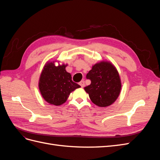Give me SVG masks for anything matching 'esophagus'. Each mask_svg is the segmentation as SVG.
Segmentation results:
<instances>
[{"label": "esophagus", "instance_id": "34e87169", "mask_svg": "<svg viewBox=\"0 0 160 160\" xmlns=\"http://www.w3.org/2000/svg\"><path fill=\"white\" fill-rule=\"evenodd\" d=\"M79 85H80V86L81 87V88H84L85 87V81L83 80V81H81V82H79Z\"/></svg>", "mask_w": 160, "mask_h": 160}]
</instances>
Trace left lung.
Here are the masks:
<instances>
[{
    "label": "left lung",
    "instance_id": "8db88e82",
    "mask_svg": "<svg viewBox=\"0 0 160 160\" xmlns=\"http://www.w3.org/2000/svg\"><path fill=\"white\" fill-rule=\"evenodd\" d=\"M91 83L84 88L96 105L105 108L113 103L119 95L122 83L119 72L108 61H101L92 67L86 75Z\"/></svg>",
    "mask_w": 160,
    "mask_h": 160
}]
</instances>
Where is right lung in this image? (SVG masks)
<instances>
[{
  "label": "right lung",
  "mask_w": 160,
  "mask_h": 160,
  "mask_svg": "<svg viewBox=\"0 0 160 160\" xmlns=\"http://www.w3.org/2000/svg\"><path fill=\"white\" fill-rule=\"evenodd\" d=\"M67 66H55V61L47 62L41 72L38 88L43 99L51 105L63 104L72 91L81 88L72 81L71 75L65 70Z\"/></svg>",
  "instance_id": "right-lung-1"
}]
</instances>
